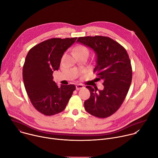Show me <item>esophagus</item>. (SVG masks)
<instances>
[{
  "label": "esophagus",
  "instance_id": "1",
  "mask_svg": "<svg viewBox=\"0 0 158 158\" xmlns=\"http://www.w3.org/2000/svg\"><path fill=\"white\" fill-rule=\"evenodd\" d=\"M82 88H84L83 85H82V84H77V85H76V89H77V90L81 89Z\"/></svg>",
  "mask_w": 158,
  "mask_h": 158
}]
</instances>
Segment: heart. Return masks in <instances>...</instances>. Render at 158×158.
<instances>
[{
	"mask_svg": "<svg viewBox=\"0 0 158 158\" xmlns=\"http://www.w3.org/2000/svg\"><path fill=\"white\" fill-rule=\"evenodd\" d=\"M77 53H83V54H86L89 55V51L86 47L83 46H80L77 47L76 49V54H77Z\"/></svg>",
	"mask_w": 158,
	"mask_h": 158,
	"instance_id": "b5f03b06",
	"label": "heart"
}]
</instances>
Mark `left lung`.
Listing matches in <instances>:
<instances>
[{"label": "left lung", "mask_w": 158, "mask_h": 158, "mask_svg": "<svg viewBox=\"0 0 158 158\" xmlns=\"http://www.w3.org/2000/svg\"><path fill=\"white\" fill-rule=\"evenodd\" d=\"M77 42L94 51V73L104 85L103 90L86 86L91 96L84 102L85 109L95 117L107 118L120 107L129 89L132 71L129 56L121 44L108 37H81Z\"/></svg>", "instance_id": "1"}]
</instances>
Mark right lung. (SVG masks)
Masks as SVG:
<instances>
[{
    "mask_svg": "<svg viewBox=\"0 0 158 158\" xmlns=\"http://www.w3.org/2000/svg\"><path fill=\"white\" fill-rule=\"evenodd\" d=\"M77 37L52 38L43 41L29 51L22 70L27 94L33 106L40 113L52 116L64 110L76 86L59 87L52 74L59 68L64 52Z\"/></svg>",
    "mask_w": 158,
    "mask_h": 158,
    "instance_id": "right-lung-1",
    "label": "right lung"
}]
</instances>
